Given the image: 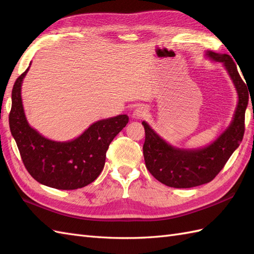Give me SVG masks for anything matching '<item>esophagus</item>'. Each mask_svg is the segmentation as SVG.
I'll return each mask as SVG.
<instances>
[{
  "instance_id": "1",
  "label": "esophagus",
  "mask_w": 254,
  "mask_h": 254,
  "mask_svg": "<svg viewBox=\"0 0 254 254\" xmlns=\"http://www.w3.org/2000/svg\"><path fill=\"white\" fill-rule=\"evenodd\" d=\"M146 113H147V109L145 108L143 106L137 107V108L134 109V111L132 112V118L133 119H143Z\"/></svg>"
}]
</instances>
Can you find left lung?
<instances>
[{"instance_id":"left-lung-1","label":"left lung","mask_w":254,"mask_h":254,"mask_svg":"<svg viewBox=\"0 0 254 254\" xmlns=\"http://www.w3.org/2000/svg\"><path fill=\"white\" fill-rule=\"evenodd\" d=\"M206 56L222 63L233 80L238 94L234 118L226 131L217 140L201 149L175 148L153 131L146 122L143 153L149 173L161 183L176 189H189L212 181L224 168L227 161L240 146L245 132V112L249 93L233 59L227 54L207 52Z\"/></svg>"}]
</instances>
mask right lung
Returning <instances> with one entry per match:
<instances>
[{
	"instance_id": "obj_1",
	"label": "right lung",
	"mask_w": 254,
	"mask_h": 254,
	"mask_svg": "<svg viewBox=\"0 0 254 254\" xmlns=\"http://www.w3.org/2000/svg\"><path fill=\"white\" fill-rule=\"evenodd\" d=\"M28 68L13 84L9 113L10 131L23 164L35 180L47 187L58 190L86 187L102 173L109 145L129 118L122 114L98 121L73 141L45 139L29 126L23 109L21 86Z\"/></svg>"
}]
</instances>
